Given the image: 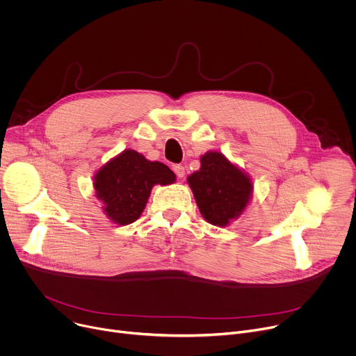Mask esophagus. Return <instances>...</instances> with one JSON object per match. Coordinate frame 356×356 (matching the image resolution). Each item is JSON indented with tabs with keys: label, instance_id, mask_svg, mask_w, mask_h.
<instances>
[{
	"label": "esophagus",
	"instance_id": "1",
	"mask_svg": "<svg viewBox=\"0 0 356 356\" xmlns=\"http://www.w3.org/2000/svg\"><path fill=\"white\" fill-rule=\"evenodd\" d=\"M173 170H175V173H176V176H177L179 179H183V177H184V175H186V170H184V168H183L181 165H176V166H173Z\"/></svg>",
	"mask_w": 356,
	"mask_h": 356
}]
</instances>
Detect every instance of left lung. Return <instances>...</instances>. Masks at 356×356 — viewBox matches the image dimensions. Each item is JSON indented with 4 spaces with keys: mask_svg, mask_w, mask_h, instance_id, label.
<instances>
[{
    "mask_svg": "<svg viewBox=\"0 0 356 356\" xmlns=\"http://www.w3.org/2000/svg\"><path fill=\"white\" fill-rule=\"evenodd\" d=\"M200 163L187 177L200 214L216 227H227L246 210L253 193L252 179L217 150L206 152Z\"/></svg>",
    "mask_w": 356,
    "mask_h": 356,
    "instance_id": "left-lung-1",
    "label": "left lung"
}]
</instances>
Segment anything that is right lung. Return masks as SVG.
I'll use <instances>...</instances> for the list:
<instances>
[{"instance_id": "1", "label": "right lung", "mask_w": 356, "mask_h": 356, "mask_svg": "<svg viewBox=\"0 0 356 356\" xmlns=\"http://www.w3.org/2000/svg\"><path fill=\"white\" fill-rule=\"evenodd\" d=\"M175 181L176 175L165 163L125 149L95 172L92 187L104 214L118 225H128L143 213L154 186Z\"/></svg>"}]
</instances>
